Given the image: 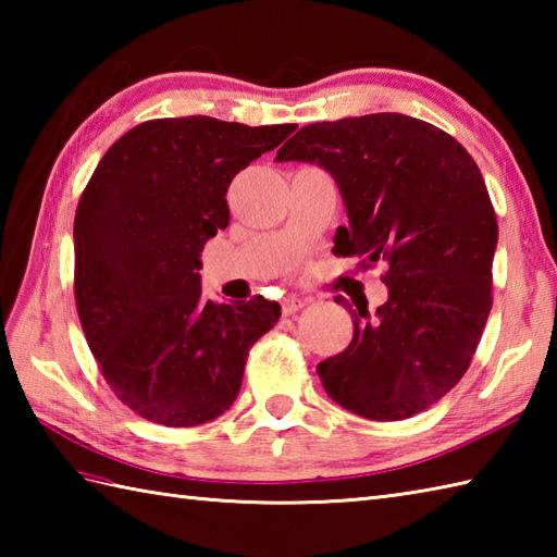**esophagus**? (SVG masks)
Masks as SVG:
<instances>
[{
  "label": "esophagus",
  "instance_id": "1",
  "mask_svg": "<svg viewBox=\"0 0 557 557\" xmlns=\"http://www.w3.org/2000/svg\"><path fill=\"white\" fill-rule=\"evenodd\" d=\"M306 304H309V301H306V299H299V297H287V299H282V313H285V315L299 313Z\"/></svg>",
  "mask_w": 557,
  "mask_h": 557
}]
</instances>
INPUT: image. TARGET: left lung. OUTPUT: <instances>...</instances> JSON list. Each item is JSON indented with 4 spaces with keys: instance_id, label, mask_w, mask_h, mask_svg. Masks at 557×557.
I'll return each instance as SVG.
<instances>
[{
    "instance_id": "left-lung-1",
    "label": "left lung",
    "mask_w": 557,
    "mask_h": 557,
    "mask_svg": "<svg viewBox=\"0 0 557 557\" xmlns=\"http://www.w3.org/2000/svg\"><path fill=\"white\" fill-rule=\"evenodd\" d=\"M277 160L335 176L349 215L335 256L385 263L387 301L354 311L349 347L318 363L325 393L373 421L429 409L467 373L493 306L498 220L474 158L443 128L381 112L304 126Z\"/></svg>"
}]
</instances>
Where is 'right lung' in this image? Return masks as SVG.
<instances>
[{"instance_id": "1", "label": "right lung", "mask_w": 557, "mask_h": 557, "mask_svg": "<svg viewBox=\"0 0 557 557\" xmlns=\"http://www.w3.org/2000/svg\"><path fill=\"white\" fill-rule=\"evenodd\" d=\"M297 124L150 120L104 152L74 220V297L112 393L152 423L188 429L239 395L246 357L280 304L200 297V251L230 224L227 188Z\"/></svg>"}]
</instances>
